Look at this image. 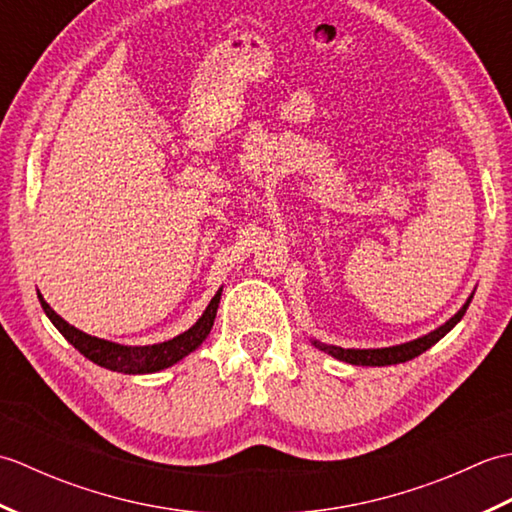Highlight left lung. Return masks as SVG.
I'll list each match as a JSON object with an SVG mask.
<instances>
[{
    "mask_svg": "<svg viewBox=\"0 0 512 512\" xmlns=\"http://www.w3.org/2000/svg\"><path fill=\"white\" fill-rule=\"evenodd\" d=\"M473 297L466 299L464 306L458 310L455 317H451L447 323L440 325L438 330L429 332L427 336H420L416 341H409V343H402V345H394V347H380V350H343V347H336V345H325L314 341V345L319 347V350L332 354L334 358H339V361L345 363H352V365H374V367H383V365H398V363H405L411 361V358L420 356L422 352H427L431 345H436L444 334L451 332L458 321L464 317L466 308H469Z\"/></svg>",
    "mask_w": 512,
    "mask_h": 512,
    "instance_id": "left-lung-1",
    "label": "left lung"
}]
</instances>
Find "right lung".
<instances>
[{"mask_svg": "<svg viewBox=\"0 0 512 512\" xmlns=\"http://www.w3.org/2000/svg\"><path fill=\"white\" fill-rule=\"evenodd\" d=\"M220 297H222V290H217V295L211 299L209 306H206L198 323H195L187 332L178 334L176 339L156 343V345H136V347L103 341V339H96V336L76 330L74 325L63 321L59 314L54 312L46 301H43L41 295H39V301L54 328H57L85 358H90L92 363L101 365L105 369H112V372H123V374H154V372H160V369L171 367L173 363L182 361V358L191 354L195 347L202 345V341L209 336L213 328Z\"/></svg>", "mask_w": 512, "mask_h": 512, "instance_id": "1", "label": "right lung"}]
</instances>
